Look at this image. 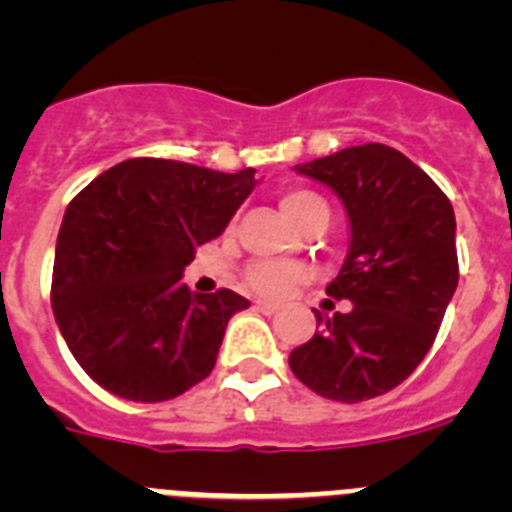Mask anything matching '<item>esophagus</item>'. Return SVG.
<instances>
[{
  "label": "esophagus",
  "mask_w": 512,
  "mask_h": 512,
  "mask_svg": "<svg viewBox=\"0 0 512 512\" xmlns=\"http://www.w3.org/2000/svg\"><path fill=\"white\" fill-rule=\"evenodd\" d=\"M256 310L259 312H264V315H271V312H277L279 310V305H274V302H266V300H256Z\"/></svg>",
  "instance_id": "34e87169"
}]
</instances>
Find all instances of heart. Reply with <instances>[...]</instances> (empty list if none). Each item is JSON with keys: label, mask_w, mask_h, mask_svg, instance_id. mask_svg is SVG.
Here are the masks:
<instances>
[{"label": "heart", "mask_w": 512, "mask_h": 512, "mask_svg": "<svg viewBox=\"0 0 512 512\" xmlns=\"http://www.w3.org/2000/svg\"><path fill=\"white\" fill-rule=\"evenodd\" d=\"M323 205L320 197L305 189H289L279 197V207L284 215L295 225H300L315 207ZM307 277L305 266L289 264V261H259L251 264L246 271V282L253 292H259L264 297H282L287 295L289 289L300 284Z\"/></svg>", "instance_id": "heart-1"}]
</instances>
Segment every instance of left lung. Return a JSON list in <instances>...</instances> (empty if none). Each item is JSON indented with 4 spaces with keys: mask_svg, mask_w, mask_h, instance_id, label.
Segmentation results:
<instances>
[{
    "mask_svg": "<svg viewBox=\"0 0 512 512\" xmlns=\"http://www.w3.org/2000/svg\"><path fill=\"white\" fill-rule=\"evenodd\" d=\"M336 192L348 253L325 287L351 302L289 354V369L320 397L361 402L390 392L431 351L459 284L456 217L431 176L382 143L343 148L295 166Z\"/></svg>",
    "mask_w": 512,
    "mask_h": 512,
    "instance_id": "left-lung-1",
    "label": "left lung"
}]
</instances>
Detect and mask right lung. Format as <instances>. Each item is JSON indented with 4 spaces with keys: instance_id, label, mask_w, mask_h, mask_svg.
<instances>
[{
    "instance_id": "add662e5",
    "label": "right lung",
    "mask_w": 512,
    "mask_h": 512,
    "mask_svg": "<svg viewBox=\"0 0 512 512\" xmlns=\"http://www.w3.org/2000/svg\"><path fill=\"white\" fill-rule=\"evenodd\" d=\"M256 169L130 158L66 207L51 305L63 341L99 387L133 402L182 395L215 366L225 325L251 302L189 292L194 248L228 228Z\"/></svg>"
}]
</instances>
